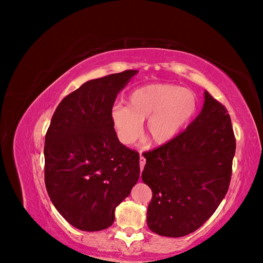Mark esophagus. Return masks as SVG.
<instances>
[{
  "label": "esophagus",
  "mask_w": 263,
  "mask_h": 263,
  "mask_svg": "<svg viewBox=\"0 0 263 263\" xmlns=\"http://www.w3.org/2000/svg\"><path fill=\"white\" fill-rule=\"evenodd\" d=\"M139 164H140V170H142L144 169V166H145V164H146V159L142 157V156H140V159H139Z\"/></svg>",
  "instance_id": "1"
}]
</instances>
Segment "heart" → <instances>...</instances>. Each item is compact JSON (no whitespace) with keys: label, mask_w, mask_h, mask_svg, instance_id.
Masks as SVG:
<instances>
[{"label":"heart","mask_w":263,"mask_h":263,"mask_svg":"<svg viewBox=\"0 0 263 263\" xmlns=\"http://www.w3.org/2000/svg\"><path fill=\"white\" fill-rule=\"evenodd\" d=\"M196 109L194 94L172 84H148L133 91L127 105H115L110 119L118 140L132 145L146 121V134L156 145L176 138Z\"/></svg>","instance_id":"heart-1"}]
</instances>
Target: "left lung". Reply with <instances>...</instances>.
I'll return each mask as SVG.
<instances>
[{"label": "left lung", "instance_id": "1", "mask_svg": "<svg viewBox=\"0 0 263 263\" xmlns=\"http://www.w3.org/2000/svg\"><path fill=\"white\" fill-rule=\"evenodd\" d=\"M201 113L168 144L144 153L141 174L153 191L147 210L151 232L183 237L208 220L225 197L236 139L226 107L205 91Z\"/></svg>", "mask_w": 263, "mask_h": 263}]
</instances>
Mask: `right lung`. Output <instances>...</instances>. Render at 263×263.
<instances>
[{
  "label": "right lung",
  "instance_id": "1",
  "mask_svg": "<svg viewBox=\"0 0 263 263\" xmlns=\"http://www.w3.org/2000/svg\"><path fill=\"white\" fill-rule=\"evenodd\" d=\"M136 70L82 84L63 99L45 138V184L69 224L99 232L139 179V154L118 140L110 119L117 94Z\"/></svg>",
  "mask_w": 263,
  "mask_h": 263
}]
</instances>
